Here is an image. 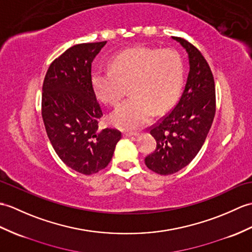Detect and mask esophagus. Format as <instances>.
I'll return each mask as SVG.
<instances>
[{"label":"esophagus","mask_w":252,"mask_h":252,"mask_svg":"<svg viewBox=\"0 0 252 252\" xmlns=\"http://www.w3.org/2000/svg\"><path fill=\"white\" fill-rule=\"evenodd\" d=\"M138 133L137 132H124V137H131V136H137Z\"/></svg>","instance_id":"esophagus-1"}]
</instances>
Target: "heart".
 Masks as SVG:
<instances>
[{"label": "heart", "instance_id": "obj_1", "mask_svg": "<svg viewBox=\"0 0 252 252\" xmlns=\"http://www.w3.org/2000/svg\"><path fill=\"white\" fill-rule=\"evenodd\" d=\"M93 75L97 97L117 105L126 95L132 96L110 114L109 120L121 130H137L157 113L171 108L178 99L184 84V63L172 48L136 47L120 52L110 64Z\"/></svg>", "mask_w": 252, "mask_h": 252}]
</instances>
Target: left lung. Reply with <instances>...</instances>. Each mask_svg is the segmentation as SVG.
<instances>
[{"mask_svg":"<svg viewBox=\"0 0 252 252\" xmlns=\"http://www.w3.org/2000/svg\"><path fill=\"white\" fill-rule=\"evenodd\" d=\"M173 38L188 52L190 71L175 107L149 127L157 140V148L145 158V164L160 175L176 173L194 159L216 114L215 80L207 61L187 39Z\"/></svg>","mask_w":252,"mask_h":252,"instance_id":"8db88e82","label":"left lung"}]
</instances>
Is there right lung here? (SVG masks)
Masks as SVG:
<instances>
[{
  "mask_svg": "<svg viewBox=\"0 0 252 252\" xmlns=\"http://www.w3.org/2000/svg\"><path fill=\"white\" fill-rule=\"evenodd\" d=\"M106 42L68 48L51 62L45 75L42 117L47 135L64 164L84 175L105 168L121 132L98 130L103 109L92 81V62Z\"/></svg>",
  "mask_w": 252,
  "mask_h": 252,
  "instance_id": "right-lung-1",
  "label": "right lung"
}]
</instances>
